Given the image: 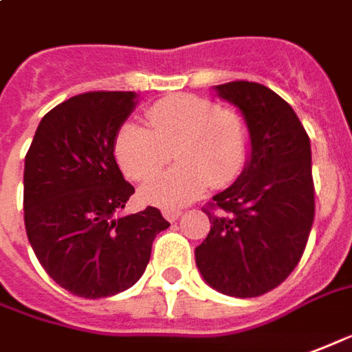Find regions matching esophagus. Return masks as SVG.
Returning a JSON list of instances; mask_svg holds the SVG:
<instances>
[{"label":"esophagus","mask_w":352,"mask_h":352,"mask_svg":"<svg viewBox=\"0 0 352 352\" xmlns=\"http://www.w3.org/2000/svg\"><path fill=\"white\" fill-rule=\"evenodd\" d=\"M182 210H163V217H165L166 221H176V219H179L182 217Z\"/></svg>","instance_id":"obj_1"}]
</instances>
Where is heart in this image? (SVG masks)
<instances>
[{
  "mask_svg": "<svg viewBox=\"0 0 352 352\" xmlns=\"http://www.w3.org/2000/svg\"><path fill=\"white\" fill-rule=\"evenodd\" d=\"M148 123L150 129L123 123L114 138V157L129 178L144 182L175 151L180 165L140 189V197L155 206H184L210 184L229 186L250 157L251 133L245 118L232 109H219L210 99L197 95L161 99L148 110Z\"/></svg>",
  "mask_w": 352,
  "mask_h": 352,
  "instance_id": "1",
  "label": "heart"
}]
</instances>
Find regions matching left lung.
<instances>
[{"instance_id":"8db88e82","label":"left lung","mask_w":352,"mask_h":352,"mask_svg":"<svg viewBox=\"0 0 352 352\" xmlns=\"http://www.w3.org/2000/svg\"><path fill=\"white\" fill-rule=\"evenodd\" d=\"M214 89L245 118L251 150L242 174L204 210L212 227L195 261L212 289L253 298L283 283L306 250L315 215L311 146L296 112L270 88L238 80Z\"/></svg>"}]
</instances>
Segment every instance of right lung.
<instances>
[{
	"label": "right lung",
	"mask_w": 352,
	"mask_h": 352,
	"mask_svg": "<svg viewBox=\"0 0 352 352\" xmlns=\"http://www.w3.org/2000/svg\"><path fill=\"white\" fill-rule=\"evenodd\" d=\"M135 91L74 95L41 120L24 165V223L46 274L82 298H107L142 278L153 238L170 227L157 208L123 215L135 193L114 138Z\"/></svg>",
	"instance_id": "right-lung-1"
}]
</instances>
